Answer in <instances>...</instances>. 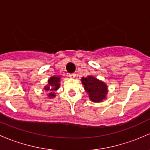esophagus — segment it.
I'll list each match as a JSON object with an SVG mask.
<instances>
[{"mask_svg": "<svg viewBox=\"0 0 150 150\" xmlns=\"http://www.w3.org/2000/svg\"><path fill=\"white\" fill-rule=\"evenodd\" d=\"M69 77L70 78H74L75 77V73H71L69 74Z\"/></svg>", "mask_w": 150, "mask_h": 150, "instance_id": "obj_1", "label": "esophagus"}]
</instances>
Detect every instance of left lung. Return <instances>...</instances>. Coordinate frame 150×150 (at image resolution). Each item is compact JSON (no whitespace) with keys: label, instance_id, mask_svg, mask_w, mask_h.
Listing matches in <instances>:
<instances>
[{"label":"left lung","instance_id":"left-lung-1","mask_svg":"<svg viewBox=\"0 0 150 150\" xmlns=\"http://www.w3.org/2000/svg\"><path fill=\"white\" fill-rule=\"evenodd\" d=\"M81 81L84 86L85 91L88 93L91 101L100 102L105 99L108 92L105 83L91 75L82 78Z\"/></svg>","mask_w":150,"mask_h":150}]
</instances>
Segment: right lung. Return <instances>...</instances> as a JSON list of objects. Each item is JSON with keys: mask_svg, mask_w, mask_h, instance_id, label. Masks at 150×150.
<instances>
[{"mask_svg": "<svg viewBox=\"0 0 150 150\" xmlns=\"http://www.w3.org/2000/svg\"><path fill=\"white\" fill-rule=\"evenodd\" d=\"M61 78L59 76H52L49 78L48 81V85L44 87V89L47 91H49L50 93L48 94L49 98L55 97L56 94L54 92L59 89L60 86V81Z\"/></svg>", "mask_w": 150, "mask_h": 150, "instance_id": "obj_1", "label": "right lung"}]
</instances>
